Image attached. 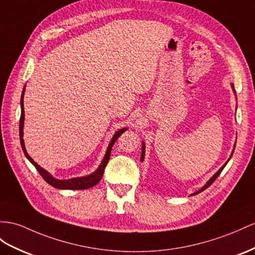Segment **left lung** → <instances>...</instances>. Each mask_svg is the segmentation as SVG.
Segmentation results:
<instances>
[{"instance_id": "obj_1", "label": "left lung", "mask_w": 255, "mask_h": 255, "mask_svg": "<svg viewBox=\"0 0 255 255\" xmlns=\"http://www.w3.org/2000/svg\"><path fill=\"white\" fill-rule=\"evenodd\" d=\"M232 87H233V90H234V93H235V89H234V85H232ZM235 95H236V93H235ZM234 148H235V145H234ZM234 153V152H233ZM233 153H232V155H231V157H232V156H233ZM144 155H145V145H144V143H142V153H141V161H143V159H144ZM231 157H230V159H231ZM230 159H228V160H230ZM228 160L225 162V164L223 165V166H222L220 169H219V171L217 172V173H215L214 175H213V177L210 179V180H209L208 182H207V183L205 184V186H202L201 188H200V190L199 191H197V192H195V193H193L192 195H196V194H199V193H201L202 191H205L206 190V188H208L209 186H210L212 183H213V182L215 181V179H217L218 177H219V175H220V173L222 172V170H223V169H224V167L226 166V164H227V162H228Z\"/></svg>"}]
</instances>
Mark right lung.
Here are the masks:
<instances>
[{"label": "right lung", "mask_w": 255, "mask_h": 255, "mask_svg": "<svg viewBox=\"0 0 255 255\" xmlns=\"http://www.w3.org/2000/svg\"><path fill=\"white\" fill-rule=\"evenodd\" d=\"M24 88L22 90V94H21V99H20V104H21V115H20V122H19V136H20V144L22 147V151L25 155V157H27L31 162L32 165H33L36 170L40 172V174L43 177V179L47 182V183L51 186H54L56 188H59V190H86V188L89 187H93L96 184H98L100 182V180L102 179V175L104 172V169H106L109 159H110V155H111V151H112V146L114 145L115 141L119 139V136L125 132V130H127V128H123L120 129L119 131H116L115 134L113 135L112 140H111L110 144L108 146V149L106 152V155H104V158L101 161L100 166L98 167L97 170L95 172H93L89 175H86V177H80V178H73V179H70V180H58L55 179L53 175H51L48 171L45 170L41 166H38L36 162L32 159L29 154L27 153V149H25L24 146V141H23V121H24V111H23V95H24Z\"/></svg>", "instance_id": "1"}]
</instances>
